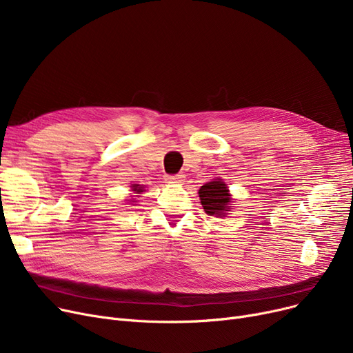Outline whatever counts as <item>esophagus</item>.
<instances>
[{
    "instance_id": "1",
    "label": "esophagus",
    "mask_w": 353,
    "mask_h": 353,
    "mask_svg": "<svg viewBox=\"0 0 353 353\" xmlns=\"http://www.w3.org/2000/svg\"><path fill=\"white\" fill-rule=\"evenodd\" d=\"M184 180V174H173V176H167V181L169 183H181Z\"/></svg>"
}]
</instances>
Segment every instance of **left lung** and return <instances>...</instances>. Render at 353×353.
<instances>
[{
	"instance_id": "8db88e82",
	"label": "left lung",
	"mask_w": 353,
	"mask_h": 353,
	"mask_svg": "<svg viewBox=\"0 0 353 353\" xmlns=\"http://www.w3.org/2000/svg\"><path fill=\"white\" fill-rule=\"evenodd\" d=\"M199 197L205 212L210 216H225L229 212L230 194L226 184L221 180H213L201 186L199 190Z\"/></svg>"
}]
</instances>
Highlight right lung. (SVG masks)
<instances>
[{
	"label": "right lung",
	"instance_id": "obj_1",
	"mask_svg": "<svg viewBox=\"0 0 353 353\" xmlns=\"http://www.w3.org/2000/svg\"><path fill=\"white\" fill-rule=\"evenodd\" d=\"M134 192H137V193H140V192H143V189L139 186V184H134V186L132 188Z\"/></svg>",
	"mask_w": 353,
	"mask_h": 353
}]
</instances>
